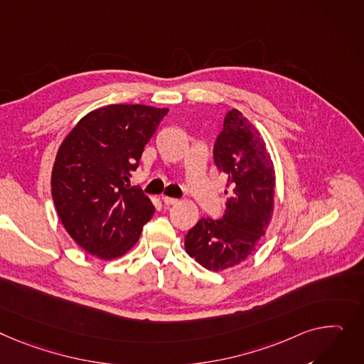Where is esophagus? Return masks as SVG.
I'll return each instance as SVG.
<instances>
[{
  "label": "esophagus",
  "mask_w": 364,
  "mask_h": 364,
  "mask_svg": "<svg viewBox=\"0 0 364 364\" xmlns=\"http://www.w3.org/2000/svg\"><path fill=\"white\" fill-rule=\"evenodd\" d=\"M162 202H164L166 206H171V205H177V203H178V199L168 198V196H162Z\"/></svg>",
  "instance_id": "obj_1"
}]
</instances>
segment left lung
<instances>
[{
  "mask_svg": "<svg viewBox=\"0 0 364 364\" xmlns=\"http://www.w3.org/2000/svg\"><path fill=\"white\" fill-rule=\"evenodd\" d=\"M216 166L227 174V209L193 227L184 249L203 268L221 272L256 250L274 215L275 169L259 130L238 109H231L213 148Z\"/></svg>",
  "mask_w": 364,
  "mask_h": 364,
  "instance_id": "8db88e82",
  "label": "left lung"
}]
</instances>
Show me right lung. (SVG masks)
<instances>
[{
  "mask_svg": "<svg viewBox=\"0 0 364 364\" xmlns=\"http://www.w3.org/2000/svg\"><path fill=\"white\" fill-rule=\"evenodd\" d=\"M168 108L107 105L79 119L60 144L51 191L61 224L101 260L126 255L154 216V205L130 186L143 149Z\"/></svg>",
  "mask_w": 364,
  "mask_h": 364,
  "instance_id": "obj_1",
  "label": "right lung"
}]
</instances>
